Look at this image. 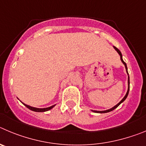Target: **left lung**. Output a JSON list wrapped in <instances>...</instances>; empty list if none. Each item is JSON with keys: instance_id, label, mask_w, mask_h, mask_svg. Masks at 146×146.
Instances as JSON below:
<instances>
[{"instance_id": "obj_1", "label": "left lung", "mask_w": 146, "mask_h": 146, "mask_svg": "<svg viewBox=\"0 0 146 146\" xmlns=\"http://www.w3.org/2000/svg\"><path fill=\"white\" fill-rule=\"evenodd\" d=\"M113 48H115V51H116V52H117L118 53H119V54L120 55V58H121V62H123V64H124V66H125L126 70H127V74L129 75V73H128V71H127V64H126L125 62H124V60H123V59H122V54H121V52H120V51H119V49H118V48H116V47L113 46ZM129 76H128V89H127V94H126V95L124 96V98H123V99H122L121 100L120 102H119V103H118V104L116 105V106H114V107H113L112 108H111V109H108V110H106V111H93V112H94V113H108V112H110V111H113L114 109H115V108H117L118 106H119V105H120L121 103V102H124V100H126V98H127V96H128V94H129Z\"/></svg>"}]
</instances>
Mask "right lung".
<instances>
[{
    "mask_svg": "<svg viewBox=\"0 0 146 146\" xmlns=\"http://www.w3.org/2000/svg\"><path fill=\"white\" fill-rule=\"evenodd\" d=\"M22 103H23V102H22ZM23 104H24L25 106L27 108H29L30 110H31V111H35V112H45V111H49V110H51L52 108H53L55 106V105H54V106H50V107H48V108H34V107H32V106H27V105L25 104V103H23Z\"/></svg>",
    "mask_w": 146,
    "mask_h": 146,
    "instance_id": "right-lung-1",
    "label": "right lung"
}]
</instances>
